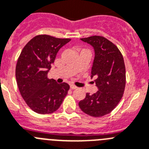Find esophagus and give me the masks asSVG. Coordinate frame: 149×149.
Returning <instances> with one entry per match:
<instances>
[{
    "instance_id": "obj_1",
    "label": "esophagus",
    "mask_w": 149,
    "mask_h": 149,
    "mask_svg": "<svg viewBox=\"0 0 149 149\" xmlns=\"http://www.w3.org/2000/svg\"><path fill=\"white\" fill-rule=\"evenodd\" d=\"M70 88H72V89H76V88H77V87L75 85H70Z\"/></svg>"
}]
</instances>
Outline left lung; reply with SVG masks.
Wrapping results in <instances>:
<instances>
[{"instance_id":"1","label":"left lung","mask_w":149,"mask_h":149,"mask_svg":"<svg viewBox=\"0 0 149 149\" xmlns=\"http://www.w3.org/2000/svg\"><path fill=\"white\" fill-rule=\"evenodd\" d=\"M95 49V59L91 77L95 78L98 91L79 102L85 113L100 117L111 113L120 102L126 86V68L118 47L103 36L81 38Z\"/></svg>"}]
</instances>
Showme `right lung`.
<instances>
[{
    "label": "right lung",
    "mask_w": 149,
    "mask_h": 149,
    "mask_svg": "<svg viewBox=\"0 0 149 149\" xmlns=\"http://www.w3.org/2000/svg\"><path fill=\"white\" fill-rule=\"evenodd\" d=\"M70 40L38 35L21 51L16 66L17 86L26 104L36 113H53L67 95L70 86L49 79L47 72L60 48Z\"/></svg>",
    "instance_id": "add662e5"
}]
</instances>
